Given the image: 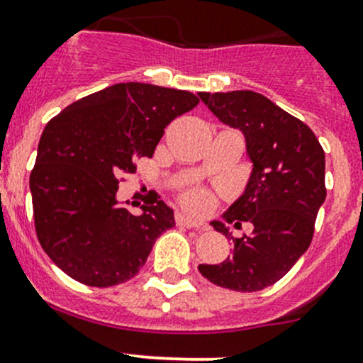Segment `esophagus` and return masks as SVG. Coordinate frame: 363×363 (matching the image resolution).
Returning a JSON list of instances; mask_svg holds the SVG:
<instances>
[{
	"label": "esophagus",
	"instance_id": "esophagus-1",
	"mask_svg": "<svg viewBox=\"0 0 363 363\" xmlns=\"http://www.w3.org/2000/svg\"><path fill=\"white\" fill-rule=\"evenodd\" d=\"M177 223L182 225V227H186V228H196V230H208L204 223H201V221H196L192 220V218H186L183 216V214H177Z\"/></svg>",
	"mask_w": 363,
	"mask_h": 363
}]
</instances>
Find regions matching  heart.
Listing matches in <instances>:
<instances>
[{
  "label": "heart",
  "instance_id": "heart-1",
  "mask_svg": "<svg viewBox=\"0 0 363 363\" xmlns=\"http://www.w3.org/2000/svg\"><path fill=\"white\" fill-rule=\"evenodd\" d=\"M182 199H183V202H185L186 208L192 209V211H196V213L208 211L213 204L211 196H209L206 190H201V189L189 190V192L183 194Z\"/></svg>",
  "mask_w": 363,
  "mask_h": 363
}]
</instances>
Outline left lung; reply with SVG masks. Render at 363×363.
Here are the masks:
<instances>
[{
	"label": "left lung",
	"mask_w": 363,
	"mask_h": 363,
	"mask_svg": "<svg viewBox=\"0 0 363 363\" xmlns=\"http://www.w3.org/2000/svg\"><path fill=\"white\" fill-rule=\"evenodd\" d=\"M221 123L245 136L252 173L245 192L223 214L228 223H251L252 235L233 239L221 221L216 232L233 240L220 264H199L218 287L255 292L274 286L310 247L315 220L325 201V154L317 136L259 93L240 89L199 93Z\"/></svg>",
	"instance_id": "8db88e82"
}]
</instances>
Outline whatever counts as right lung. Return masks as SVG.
Masks as SVG:
<instances>
[{"mask_svg":"<svg viewBox=\"0 0 363 363\" xmlns=\"http://www.w3.org/2000/svg\"><path fill=\"white\" fill-rule=\"evenodd\" d=\"M199 104L194 93L119 83L65 107L45 126L30 171L34 227L50 259L93 287L138 274L152 245L174 227L162 201L135 216L116 201L135 161L152 157L164 128Z\"/></svg>","mask_w":363,"mask_h":363,"instance_id":"right-lung-1","label":"right lung"}]
</instances>
